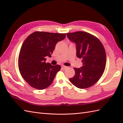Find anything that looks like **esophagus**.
<instances>
[{
  "instance_id": "obj_1",
  "label": "esophagus",
  "mask_w": 123,
  "mask_h": 123,
  "mask_svg": "<svg viewBox=\"0 0 123 123\" xmlns=\"http://www.w3.org/2000/svg\"><path fill=\"white\" fill-rule=\"evenodd\" d=\"M61 67H62V69H64V70L68 68V67L64 66H61Z\"/></svg>"
}]
</instances>
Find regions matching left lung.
Returning <instances> with one entry per match:
<instances>
[{
	"label": "left lung",
	"mask_w": 123,
	"mask_h": 123,
	"mask_svg": "<svg viewBox=\"0 0 123 123\" xmlns=\"http://www.w3.org/2000/svg\"><path fill=\"white\" fill-rule=\"evenodd\" d=\"M67 35L76 45L77 56L82 59V62L81 67L74 68L75 75L70 78V81L78 88L90 87L98 81L105 71V49L98 38L88 33L78 31Z\"/></svg>",
	"instance_id": "8db88e82"
}]
</instances>
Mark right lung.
<instances>
[{
	"mask_svg": "<svg viewBox=\"0 0 123 123\" xmlns=\"http://www.w3.org/2000/svg\"><path fill=\"white\" fill-rule=\"evenodd\" d=\"M66 35L35 32L26 38L19 54L18 67L23 79L31 87L43 90L51 85L61 66L46 63L45 57H51L56 43L64 40Z\"/></svg>",
	"mask_w": 123,
	"mask_h": 123,
	"instance_id": "right-lung-1",
	"label": "right lung"
}]
</instances>
